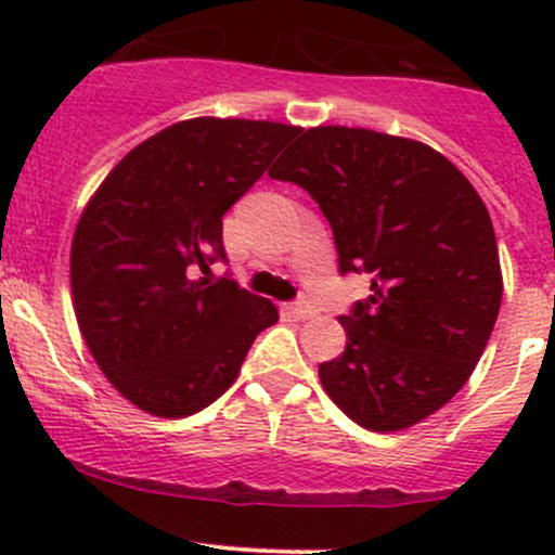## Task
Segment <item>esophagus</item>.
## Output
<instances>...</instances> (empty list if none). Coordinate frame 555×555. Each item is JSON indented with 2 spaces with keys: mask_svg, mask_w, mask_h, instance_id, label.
Here are the masks:
<instances>
[{
  "mask_svg": "<svg viewBox=\"0 0 555 555\" xmlns=\"http://www.w3.org/2000/svg\"><path fill=\"white\" fill-rule=\"evenodd\" d=\"M289 313H293L295 319H311L313 313H317V306H311L309 300H298V304L289 306Z\"/></svg>",
  "mask_w": 555,
  "mask_h": 555,
  "instance_id": "1",
  "label": "esophagus"
}]
</instances>
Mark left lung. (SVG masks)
<instances>
[{"label": "left lung", "mask_w": 555, "mask_h": 555, "mask_svg": "<svg viewBox=\"0 0 555 555\" xmlns=\"http://www.w3.org/2000/svg\"><path fill=\"white\" fill-rule=\"evenodd\" d=\"M268 173L317 201L340 273L373 276L340 317L344 354L319 365L330 400L373 433L433 416L467 384L502 304L494 225L469 179L427 144L346 126L304 131Z\"/></svg>", "instance_id": "8db88e82"}]
</instances>
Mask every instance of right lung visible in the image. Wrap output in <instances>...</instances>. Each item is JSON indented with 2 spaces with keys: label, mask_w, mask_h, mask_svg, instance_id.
<instances>
[{
  "label": "right lung",
  "mask_w": 555,
  "mask_h": 555,
  "mask_svg": "<svg viewBox=\"0 0 555 555\" xmlns=\"http://www.w3.org/2000/svg\"><path fill=\"white\" fill-rule=\"evenodd\" d=\"M300 128L193 117L144 139L115 166L75 228V317L126 400L160 418L211 405L236 382L276 306L233 279L195 276L225 260L222 215Z\"/></svg>",
  "instance_id": "right-lung-1"
}]
</instances>
